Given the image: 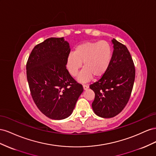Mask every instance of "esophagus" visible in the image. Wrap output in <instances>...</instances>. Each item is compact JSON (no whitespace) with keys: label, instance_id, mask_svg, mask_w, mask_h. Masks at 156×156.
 <instances>
[{"label":"esophagus","instance_id":"1","mask_svg":"<svg viewBox=\"0 0 156 156\" xmlns=\"http://www.w3.org/2000/svg\"><path fill=\"white\" fill-rule=\"evenodd\" d=\"M83 90H87V89H88L89 86L87 85H86V84H83Z\"/></svg>","mask_w":156,"mask_h":156}]
</instances>
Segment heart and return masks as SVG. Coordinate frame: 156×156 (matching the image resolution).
<instances>
[{
  "instance_id": "obj_1",
  "label": "heart",
  "mask_w": 156,
  "mask_h": 156,
  "mask_svg": "<svg viewBox=\"0 0 156 156\" xmlns=\"http://www.w3.org/2000/svg\"><path fill=\"white\" fill-rule=\"evenodd\" d=\"M112 58V49L105 41H87L76 46L74 53H70L66 59V68L73 76H76L83 63V69L78 80L86 82L94 76L99 78L108 69Z\"/></svg>"
}]
</instances>
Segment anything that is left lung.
I'll return each mask as SVG.
<instances>
[{
	"mask_svg": "<svg viewBox=\"0 0 156 156\" xmlns=\"http://www.w3.org/2000/svg\"><path fill=\"white\" fill-rule=\"evenodd\" d=\"M114 51L108 69L96 82L90 86L95 92L92 108L98 116H115L127 104L135 78L133 61L127 47L112 40Z\"/></svg>",
	"mask_w": 156,
	"mask_h": 156,
	"instance_id": "1",
	"label": "left lung"
}]
</instances>
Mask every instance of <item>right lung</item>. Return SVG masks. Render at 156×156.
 <instances>
[{"mask_svg":"<svg viewBox=\"0 0 156 156\" xmlns=\"http://www.w3.org/2000/svg\"><path fill=\"white\" fill-rule=\"evenodd\" d=\"M69 44L50 38L35 46L27 63V78L38 108L48 118L63 119L72 114L83 91L66 69Z\"/></svg>","mask_w":156,"mask_h":156,"instance_id":"add662e5","label":"right lung"}]
</instances>
